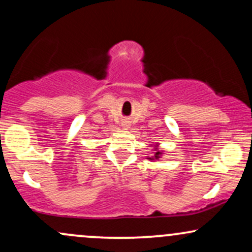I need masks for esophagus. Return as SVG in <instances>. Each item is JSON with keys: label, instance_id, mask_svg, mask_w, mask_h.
<instances>
[{"label": "esophagus", "instance_id": "34e87169", "mask_svg": "<svg viewBox=\"0 0 252 252\" xmlns=\"http://www.w3.org/2000/svg\"><path fill=\"white\" fill-rule=\"evenodd\" d=\"M122 126H124V128H128L129 123H128V122H123V123H122Z\"/></svg>", "mask_w": 252, "mask_h": 252}]
</instances>
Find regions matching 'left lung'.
Here are the masks:
<instances>
[{
    "label": "left lung",
    "instance_id": "8db88e82",
    "mask_svg": "<svg viewBox=\"0 0 252 252\" xmlns=\"http://www.w3.org/2000/svg\"><path fill=\"white\" fill-rule=\"evenodd\" d=\"M154 150H155V154H154V156H152V158H148L149 160H158V158H161V155L163 154L162 152H160V150H158V144H155L154 146Z\"/></svg>",
    "mask_w": 252,
    "mask_h": 252
}]
</instances>
